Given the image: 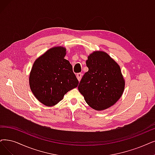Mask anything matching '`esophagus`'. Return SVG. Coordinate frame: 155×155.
I'll use <instances>...</instances> for the list:
<instances>
[{"label": "esophagus", "mask_w": 155, "mask_h": 155, "mask_svg": "<svg viewBox=\"0 0 155 155\" xmlns=\"http://www.w3.org/2000/svg\"><path fill=\"white\" fill-rule=\"evenodd\" d=\"M76 77L78 79V81H80V80H81V79L82 78V74L81 73H78L77 75H76Z\"/></svg>", "instance_id": "obj_1"}]
</instances>
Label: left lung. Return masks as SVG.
I'll list each match as a JSON object with an SVG mask.
<instances>
[{"mask_svg":"<svg viewBox=\"0 0 155 155\" xmlns=\"http://www.w3.org/2000/svg\"><path fill=\"white\" fill-rule=\"evenodd\" d=\"M86 64L88 71L79 83V92L86 102L95 110L112 106L119 100L125 88L120 66L103 51L90 54Z\"/></svg>","mask_w":155,"mask_h":155,"instance_id":"1","label":"left lung"}]
</instances>
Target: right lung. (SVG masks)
Returning <instances> with one entry per match:
<instances>
[{
    "instance_id": "1",
    "label": "right lung",
    "mask_w": 155,
    "mask_h": 155,
    "mask_svg": "<svg viewBox=\"0 0 155 155\" xmlns=\"http://www.w3.org/2000/svg\"><path fill=\"white\" fill-rule=\"evenodd\" d=\"M65 51L63 47L49 49L35 61L31 70L30 89L46 106H54L79 84L71 64L64 58Z\"/></svg>"
}]
</instances>
